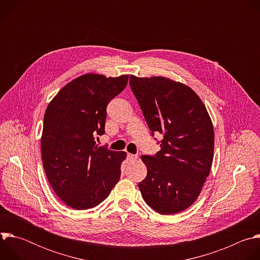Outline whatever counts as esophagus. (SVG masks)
I'll return each instance as SVG.
<instances>
[{
	"instance_id": "34e87169",
	"label": "esophagus",
	"mask_w": 260,
	"mask_h": 260,
	"mask_svg": "<svg viewBox=\"0 0 260 260\" xmlns=\"http://www.w3.org/2000/svg\"><path fill=\"white\" fill-rule=\"evenodd\" d=\"M137 159H138V155H136V154H131V153L127 154V160H129V161H136Z\"/></svg>"
}]
</instances>
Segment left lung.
<instances>
[{"label": "left lung", "mask_w": 260, "mask_h": 260, "mask_svg": "<svg viewBox=\"0 0 260 260\" xmlns=\"http://www.w3.org/2000/svg\"><path fill=\"white\" fill-rule=\"evenodd\" d=\"M148 127L164 135L160 150L142 155L147 168L139 188L146 204L162 215L182 212L199 198L210 174L214 127L200 96L187 85L155 76L129 77Z\"/></svg>", "instance_id": "8db88e82"}]
</instances>
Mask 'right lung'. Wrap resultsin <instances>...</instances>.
<instances>
[{
	"instance_id": "1",
	"label": "right lung",
	"mask_w": 260,
	"mask_h": 260,
	"mask_svg": "<svg viewBox=\"0 0 260 260\" xmlns=\"http://www.w3.org/2000/svg\"><path fill=\"white\" fill-rule=\"evenodd\" d=\"M128 75L87 73L64 85L48 104L41 154L56 196L69 207L86 210L108 198L120 178L124 151L95 145L105 134L107 105L126 86Z\"/></svg>"
}]
</instances>
